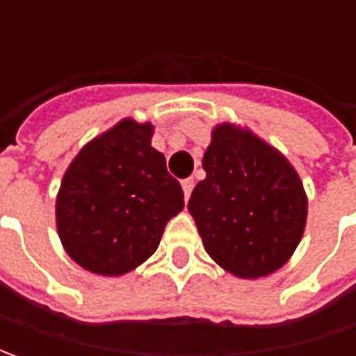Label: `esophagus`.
<instances>
[{"label":"esophagus","instance_id":"34e87169","mask_svg":"<svg viewBox=\"0 0 356 356\" xmlns=\"http://www.w3.org/2000/svg\"><path fill=\"white\" fill-rule=\"evenodd\" d=\"M182 190H184V198H190V194H192V190H194V178H186V180H182Z\"/></svg>","mask_w":356,"mask_h":356}]
</instances>
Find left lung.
<instances>
[{
    "label": "left lung",
    "instance_id": "left-lung-1",
    "mask_svg": "<svg viewBox=\"0 0 356 356\" xmlns=\"http://www.w3.org/2000/svg\"><path fill=\"white\" fill-rule=\"evenodd\" d=\"M188 210L206 252L238 277H264L295 252L307 198L293 166L275 148L232 124L213 129Z\"/></svg>",
    "mask_w": 356,
    "mask_h": 356
}]
</instances>
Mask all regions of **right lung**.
Segmentation results:
<instances>
[{"mask_svg": "<svg viewBox=\"0 0 356 356\" xmlns=\"http://www.w3.org/2000/svg\"><path fill=\"white\" fill-rule=\"evenodd\" d=\"M150 138L152 124L127 118L87 144L63 176L59 238L92 273L122 275L140 266L184 208L182 186Z\"/></svg>", "mask_w": 356, "mask_h": 356, "instance_id": "1", "label": "right lung"}]
</instances>
